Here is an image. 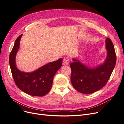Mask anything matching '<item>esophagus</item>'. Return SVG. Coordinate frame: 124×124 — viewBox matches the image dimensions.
Returning a JSON list of instances; mask_svg holds the SVG:
<instances>
[{"instance_id":"34e87169","label":"esophagus","mask_w":124,"mask_h":124,"mask_svg":"<svg viewBox=\"0 0 124 124\" xmlns=\"http://www.w3.org/2000/svg\"><path fill=\"white\" fill-rule=\"evenodd\" d=\"M62 63L63 65H68L69 63V59L67 57L65 58L63 60Z\"/></svg>"}]
</instances>
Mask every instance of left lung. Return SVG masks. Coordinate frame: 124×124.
Wrapping results in <instances>:
<instances>
[{"label": "left lung", "mask_w": 124, "mask_h": 124, "mask_svg": "<svg viewBox=\"0 0 124 124\" xmlns=\"http://www.w3.org/2000/svg\"><path fill=\"white\" fill-rule=\"evenodd\" d=\"M107 57L101 64L90 67L73 58L70 63L71 82L78 92L91 94L103 87L111 76L116 64L114 46L109 38L106 40Z\"/></svg>", "instance_id": "left-lung-1"}]
</instances>
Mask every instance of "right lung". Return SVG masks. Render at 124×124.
I'll list each match as a JSON object with an SVG mask.
<instances>
[{
    "mask_svg": "<svg viewBox=\"0 0 124 124\" xmlns=\"http://www.w3.org/2000/svg\"><path fill=\"white\" fill-rule=\"evenodd\" d=\"M20 35L15 41L10 54L9 63L13 79L21 91L33 96H44L50 92L56 72L61 68L62 58L47 63L32 72L20 71L16 64V56L20 47Z\"/></svg>",
    "mask_w": 124,
    "mask_h": 124,
    "instance_id": "right-lung-1",
    "label": "right lung"
}]
</instances>
